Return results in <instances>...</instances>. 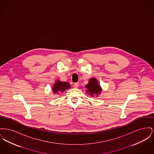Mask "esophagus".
<instances>
[{
	"label": "esophagus",
	"instance_id": "34e87169",
	"mask_svg": "<svg viewBox=\"0 0 154 154\" xmlns=\"http://www.w3.org/2000/svg\"><path fill=\"white\" fill-rule=\"evenodd\" d=\"M79 86V82H75L74 84V88H77Z\"/></svg>",
	"mask_w": 154,
	"mask_h": 154
}]
</instances>
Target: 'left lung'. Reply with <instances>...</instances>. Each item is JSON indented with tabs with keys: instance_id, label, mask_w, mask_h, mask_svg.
Here are the masks:
<instances>
[{
	"instance_id": "8db88e82",
	"label": "left lung",
	"mask_w": 154,
	"mask_h": 154,
	"mask_svg": "<svg viewBox=\"0 0 154 154\" xmlns=\"http://www.w3.org/2000/svg\"><path fill=\"white\" fill-rule=\"evenodd\" d=\"M85 87L87 88V94L92 97H94L95 95L96 97H97L101 94L102 91V88L99 84L97 80L95 77L90 79L88 84L86 85Z\"/></svg>"
}]
</instances>
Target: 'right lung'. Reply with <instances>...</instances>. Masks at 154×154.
Instances as JSON below:
<instances>
[{"instance_id": "right-lung-1", "label": "right lung", "mask_w": 154, "mask_h": 154, "mask_svg": "<svg viewBox=\"0 0 154 154\" xmlns=\"http://www.w3.org/2000/svg\"><path fill=\"white\" fill-rule=\"evenodd\" d=\"M70 88L71 85L69 82L56 80L54 85H52V91L54 94H59V92L63 93L64 91Z\"/></svg>"}]
</instances>
